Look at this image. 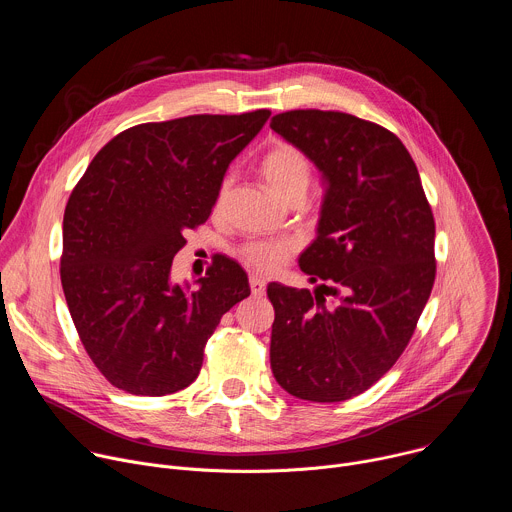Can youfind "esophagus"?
Segmentation results:
<instances>
[{
    "label": "esophagus",
    "mask_w": 512,
    "mask_h": 512,
    "mask_svg": "<svg viewBox=\"0 0 512 512\" xmlns=\"http://www.w3.org/2000/svg\"><path fill=\"white\" fill-rule=\"evenodd\" d=\"M249 285H251V294L253 296H263L265 294V279H261L259 275H251L249 277Z\"/></svg>",
    "instance_id": "1"
}]
</instances>
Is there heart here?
Returning a JSON list of instances; mask_svg holds the SVG:
<instances>
[{
  "mask_svg": "<svg viewBox=\"0 0 512 512\" xmlns=\"http://www.w3.org/2000/svg\"><path fill=\"white\" fill-rule=\"evenodd\" d=\"M261 174L269 190L281 202L287 200L289 196L306 194L312 182V168L308 160L296 148H291L289 143H275L273 148L263 156ZM229 186H231V178H225L214 198L216 210L223 206L229 194ZM289 253H291V245L285 241H253V243H247L241 251L245 263L261 273L275 271L279 265L285 263Z\"/></svg>",
  "mask_w": 512,
  "mask_h": 512,
  "instance_id": "heart-1",
  "label": "heart"
}]
</instances>
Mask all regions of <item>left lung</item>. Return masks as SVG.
Returning a JSON list of instances; mask_svg holds the SVG:
<instances>
[{"label":"left lung","mask_w":512,"mask_h":512,"mask_svg":"<svg viewBox=\"0 0 512 512\" xmlns=\"http://www.w3.org/2000/svg\"><path fill=\"white\" fill-rule=\"evenodd\" d=\"M271 129L324 180L316 239L300 255V269L322 283L314 294L267 285L271 371L298 399L346 401L371 389L413 336L435 279L433 214L415 162L389 129L318 109L279 113Z\"/></svg>","instance_id":"1"}]
</instances>
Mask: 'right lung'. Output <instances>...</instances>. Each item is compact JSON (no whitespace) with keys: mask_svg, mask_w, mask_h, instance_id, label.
Returning <instances> with one entry per match:
<instances>
[{"mask_svg":"<svg viewBox=\"0 0 512 512\" xmlns=\"http://www.w3.org/2000/svg\"><path fill=\"white\" fill-rule=\"evenodd\" d=\"M269 115L135 125L105 145L72 190L60 281L87 354L117 389L143 397L186 389L223 314L251 294L247 273L225 255L196 287L172 283L170 273L184 233L206 223L229 164Z\"/></svg>","mask_w":512,"mask_h":512,"instance_id":"right-lung-1","label":"right lung"}]
</instances>
